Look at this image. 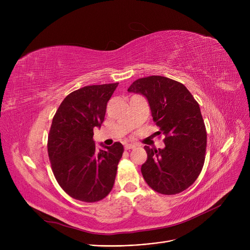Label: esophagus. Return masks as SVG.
Instances as JSON below:
<instances>
[{
    "label": "esophagus",
    "mask_w": 250,
    "mask_h": 250,
    "mask_svg": "<svg viewBox=\"0 0 250 250\" xmlns=\"http://www.w3.org/2000/svg\"><path fill=\"white\" fill-rule=\"evenodd\" d=\"M134 148H136V145H135V144H125V150L134 149Z\"/></svg>",
    "instance_id": "obj_1"
}]
</instances>
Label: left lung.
I'll use <instances>...</instances> for the list:
<instances>
[{"instance_id": "1", "label": "left lung", "mask_w": 250, "mask_h": 250, "mask_svg": "<svg viewBox=\"0 0 250 250\" xmlns=\"http://www.w3.org/2000/svg\"><path fill=\"white\" fill-rule=\"evenodd\" d=\"M127 91L146 97L153 121L165 136L163 149L144 147L148 155L141 167L144 179L162 194L188 188L202 171L207 147L199 103L185 85L162 76L138 79Z\"/></svg>"}]
</instances>
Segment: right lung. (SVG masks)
Masks as SVG:
<instances>
[{"mask_svg": "<svg viewBox=\"0 0 250 250\" xmlns=\"http://www.w3.org/2000/svg\"><path fill=\"white\" fill-rule=\"evenodd\" d=\"M118 83L85 86L61 103L49 129L47 151L60 187L73 199L94 203L112 189L124 146L96 149L93 128L100 127Z\"/></svg>", "mask_w": 250, "mask_h": 250, "instance_id": "1", "label": "right lung"}]
</instances>
